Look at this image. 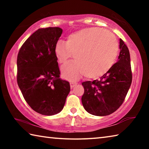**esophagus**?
<instances>
[{"label":"esophagus","instance_id":"obj_1","mask_svg":"<svg viewBox=\"0 0 149 149\" xmlns=\"http://www.w3.org/2000/svg\"><path fill=\"white\" fill-rule=\"evenodd\" d=\"M77 85V83L75 82V81H72V82L70 83V87H71L72 89L73 87H74L75 86H76Z\"/></svg>","mask_w":149,"mask_h":149}]
</instances>
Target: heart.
Returning <instances> with one entry per match:
<instances>
[{
    "mask_svg": "<svg viewBox=\"0 0 149 149\" xmlns=\"http://www.w3.org/2000/svg\"><path fill=\"white\" fill-rule=\"evenodd\" d=\"M118 45L114 35L104 29L89 27L75 31L60 41L54 48V54L60 64H65L73 57L76 60L62 67V76L68 80L99 78L109 71L115 63Z\"/></svg>",
    "mask_w": 149,
    "mask_h": 149,
    "instance_id": "obj_1",
    "label": "heart"
}]
</instances>
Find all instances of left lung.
I'll use <instances>...</instances> for the list:
<instances>
[{
  "label": "left lung",
  "mask_w": 149,
  "mask_h": 149,
  "mask_svg": "<svg viewBox=\"0 0 149 149\" xmlns=\"http://www.w3.org/2000/svg\"><path fill=\"white\" fill-rule=\"evenodd\" d=\"M118 62L107 74L93 81L82 83L84 93L81 102L89 114L104 116L120 108L127 94L132 81L130 54L127 47L120 39Z\"/></svg>",
  "instance_id": "1"
}]
</instances>
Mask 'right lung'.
Segmentation results:
<instances>
[{
	"label": "right lung",
	"mask_w": 149,
	"mask_h": 149,
	"mask_svg": "<svg viewBox=\"0 0 149 149\" xmlns=\"http://www.w3.org/2000/svg\"><path fill=\"white\" fill-rule=\"evenodd\" d=\"M62 33L58 27L39 29L25 41L17 54V85L29 107L42 115L61 112L70 91L69 82L60 78L54 54Z\"/></svg>",
	"instance_id": "add662e5"
}]
</instances>
